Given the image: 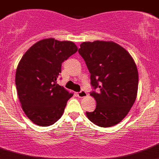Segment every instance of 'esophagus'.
<instances>
[{"label": "esophagus", "instance_id": "obj_1", "mask_svg": "<svg viewBox=\"0 0 159 159\" xmlns=\"http://www.w3.org/2000/svg\"><path fill=\"white\" fill-rule=\"evenodd\" d=\"M77 95H78L79 98H84V97L88 96V94L85 91H81L80 92H78V93H77Z\"/></svg>", "mask_w": 159, "mask_h": 159}]
</instances>
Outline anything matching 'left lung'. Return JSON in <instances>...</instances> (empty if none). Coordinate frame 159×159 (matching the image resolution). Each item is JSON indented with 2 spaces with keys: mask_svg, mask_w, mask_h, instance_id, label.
<instances>
[{
  "mask_svg": "<svg viewBox=\"0 0 159 159\" xmlns=\"http://www.w3.org/2000/svg\"><path fill=\"white\" fill-rule=\"evenodd\" d=\"M78 50L91 74V84L98 92L90 95L96 108L86 112L89 120L102 127L115 126L133 106L138 89V71L131 55L112 41L84 42Z\"/></svg>",
  "mask_w": 159,
  "mask_h": 159,
  "instance_id": "left-lung-1",
  "label": "left lung"
}]
</instances>
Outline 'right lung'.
<instances>
[{"mask_svg": "<svg viewBox=\"0 0 159 159\" xmlns=\"http://www.w3.org/2000/svg\"><path fill=\"white\" fill-rule=\"evenodd\" d=\"M77 51L73 42L44 39L32 45L18 63L15 74L18 98L26 116L36 125H52L64 113L74 94L57 84V79L62 63Z\"/></svg>", "mask_w": 159, "mask_h": 159, "instance_id": "right-lung-1", "label": "right lung"}]
</instances>
